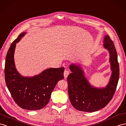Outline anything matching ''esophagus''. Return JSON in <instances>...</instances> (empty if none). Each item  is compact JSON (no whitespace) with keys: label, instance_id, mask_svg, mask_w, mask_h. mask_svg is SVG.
I'll return each mask as SVG.
<instances>
[{"label":"esophagus","instance_id":"1","mask_svg":"<svg viewBox=\"0 0 126 126\" xmlns=\"http://www.w3.org/2000/svg\"><path fill=\"white\" fill-rule=\"evenodd\" d=\"M69 71L67 70H65V71H64V78L66 79L68 75H69Z\"/></svg>","mask_w":126,"mask_h":126}]
</instances>
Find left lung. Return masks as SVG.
Here are the masks:
<instances>
[{
    "mask_svg": "<svg viewBox=\"0 0 126 126\" xmlns=\"http://www.w3.org/2000/svg\"><path fill=\"white\" fill-rule=\"evenodd\" d=\"M104 47L110 53V62L112 71L110 81L106 87H93L84 76L80 65L72 64V72L67 77L68 93L72 105L78 110L94 112L105 107L112 99L117 88L119 77V66L116 49L108 35L103 40Z\"/></svg>",
    "mask_w": 126,
    "mask_h": 126,
    "instance_id": "left-lung-1",
    "label": "left lung"
}]
</instances>
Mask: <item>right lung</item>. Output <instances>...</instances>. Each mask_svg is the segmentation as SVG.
<instances>
[{
    "label": "right lung",
    "instance_id": "obj_1",
    "mask_svg": "<svg viewBox=\"0 0 126 126\" xmlns=\"http://www.w3.org/2000/svg\"><path fill=\"white\" fill-rule=\"evenodd\" d=\"M26 34L21 33L10 45L7 53L5 79L14 101L20 108L28 110L43 108L48 103L57 82L64 79V68H49L32 77H25L17 71L14 55L16 44Z\"/></svg>",
    "mask_w": 126,
    "mask_h": 126
}]
</instances>
